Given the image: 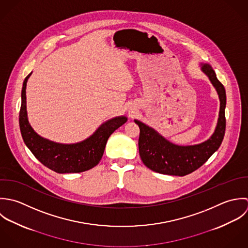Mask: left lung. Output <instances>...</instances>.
Instances as JSON below:
<instances>
[{
  "label": "left lung",
  "instance_id": "8db88e82",
  "mask_svg": "<svg viewBox=\"0 0 248 248\" xmlns=\"http://www.w3.org/2000/svg\"><path fill=\"white\" fill-rule=\"evenodd\" d=\"M200 70L215 87L220 102L218 119L214 133L206 141L197 145L180 146L163 137L154 128L141 121L134 120L140 127L139 153L149 169L153 171L184 176L200 168L220 147L225 133L226 93L217 78L216 73L207 63H200Z\"/></svg>",
  "mask_w": 248,
  "mask_h": 248
}]
</instances>
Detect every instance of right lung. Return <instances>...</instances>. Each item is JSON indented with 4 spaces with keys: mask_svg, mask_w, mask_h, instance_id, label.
Returning a JSON list of instances; mask_svg holds the SVG:
<instances>
[{
    "mask_svg": "<svg viewBox=\"0 0 248 248\" xmlns=\"http://www.w3.org/2000/svg\"><path fill=\"white\" fill-rule=\"evenodd\" d=\"M31 75V73L23 83L19 115L20 130L26 146L44 166L57 173L82 172L97 166L108 138L126 123L127 118L125 116L112 118L101 124L87 139L75 144H61L43 138L33 130L28 119L26 88Z\"/></svg>",
    "mask_w": 248,
    "mask_h": 248,
    "instance_id": "obj_1",
    "label": "right lung"
}]
</instances>
